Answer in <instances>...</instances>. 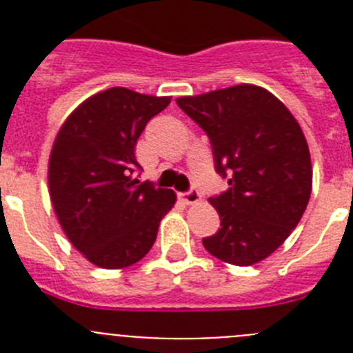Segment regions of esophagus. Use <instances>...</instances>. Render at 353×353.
Listing matches in <instances>:
<instances>
[{"mask_svg": "<svg viewBox=\"0 0 353 353\" xmlns=\"http://www.w3.org/2000/svg\"><path fill=\"white\" fill-rule=\"evenodd\" d=\"M180 199H182L185 205H194V203H198L199 199H201V196H199L198 191H189V192H183V194H180Z\"/></svg>", "mask_w": 353, "mask_h": 353, "instance_id": "1", "label": "esophagus"}]
</instances>
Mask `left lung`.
<instances>
[{
    "label": "left lung",
    "instance_id": "obj_1",
    "mask_svg": "<svg viewBox=\"0 0 353 353\" xmlns=\"http://www.w3.org/2000/svg\"><path fill=\"white\" fill-rule=\"evenodd\" d=\"M176 104L210 138L217 173L230 174V189L208 199L221 228L203 239L205 249L239 267L269 258L299 224L313 187L299 121L269 90L248 83Z\"/></svg>",
    "mask_w": 353,
    "mask_h": 353
}]
</instances>
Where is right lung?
I'll return each mask as SVG.
<instances>
[{"instance_id":"obj_1","label":"right lung","mask_w":353,"mask_h":353,"mask_svg":"<svg viewBox=\"0 0 353 353\" xmlns=\"http://www.w3.org/2000/svg\"><path fill=\"white\" fill-rule=\"evenodd\" d=\"M171 97L108 88L63 121L49 155V196L61 230L90 263L125 269L152 249L176 194L134 179L136 143Z\"/></svg>"}]
</instances>
